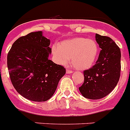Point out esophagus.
<instances>
[{
  "mask_svg": "<svg viewBox=\"0 0 130 130\" xmlns=\"http://www.w3.org/2000/svg\"><path fill=\"white\" fill-rule=\"evenodd\" d=\"M73 73V71L72 70H66V73Z\"/></svg>",
  "mask_w": 130,
  "mask_h": 130,
  "instance_id": "obj_1",
  "label": "esophagus"
}]
</instances>
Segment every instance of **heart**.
<instances>
[{
	"label": "heart",
	"instance_id": "obj_1",
	"mask_svg": "<svg viewBox=\"0 0 130 130\" xmlns=\"http://www.w3.org/2000/svg\"><path fill=\"white\" fill-rule=\"evenodd\" d=\"M52 53L56 61L66 65L70 61L79 70H87L95 64L98 55V46L94 40L77 37L54 45Z\"/></svg>",
	"mask_w": 130,
	"mask_h": 130
}]
</instances>
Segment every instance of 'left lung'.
<instances>
[{"mask_svg":"<svg viewBox=\"0 0 130 130\" xmlns=\"http://www.w3.org/2000/svg\"><path fill=\"white\" fill-rule=\"evenodd\" d=\"M96 42L101 48L96 64L83 72L84 83L79 90L83 96L98 100L107 96L117 86L120 75V48L107 36L96 34Z\"/></svg>","mask_w":130,"mask_h":130,"instance_id":"8db88e82","label":"left lung"}]
</instances>
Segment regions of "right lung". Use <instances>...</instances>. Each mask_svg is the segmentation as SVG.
Wrapping results in <instances>:
<instances>
[{
  "label": "right lung",
  "instance_id": "add662e5",
  "mask_svg": "<svg viewBox=\"0 0 130 130\" xmlns=\"http://www.w3.org/2000/svg\"><path fill=\"white\" fill-rule=\"evenodd\" d=\"M50 40L42 31L30 32L13 43L7 57L11 83L24 98L34 102L51 98L66 69L49 59Z\"/></svg>",
  "mask_w": 130,
  "mask_h": 130
}]
</instances>
